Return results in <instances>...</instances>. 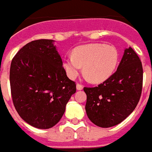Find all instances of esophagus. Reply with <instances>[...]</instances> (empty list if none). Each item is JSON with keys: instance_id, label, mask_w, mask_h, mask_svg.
I'll return each mask as SVG.
<instances>
[{"instance_id": "1", "label": "esophagus", "mask_w": 152, "mask_h": 152, "mask_svg": "<svg viewBox=\"0 0 152 152\" xmlns=\"http://www.w3.org/2000/svg\"><path fill=\"white\" fill-rule=\"evenodd\" d=\"M83 88H84V86H83L82 85H80V84H77V85H76V89H78V90H81Z\"/></svg>"}]
</instances>
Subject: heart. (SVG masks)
I'll use <instances>...</instances> for the list:
<instances>
[{
    "mask_svg": "<svg viewBox=\"0 0 152 152\" xmlns=\"http://www.w3.org/2000/svg\"><path fill=\"white\" fill-rule=\"evenodd\" d=\"M119 61L116 48L104 44H89L76 47L72 56L64 59L63 66L67 76L74 79L83 66L86 79L92 83H101L114 72Z\"/></svg>",
    "mask_w": 152,
    "mask_h": 152,
    "instance_id": "heart-1",
    "label": "heart"
}]
</instances>
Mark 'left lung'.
I'll return each mask as SVG.
<instances>
[{
    "mask_svg": "<svg viewBox=\"0 0 152 152\" xmlns=\"http://www.w3.org/2000/svg\"><path fill=\"white\" fill-rule=\"evenodd\" d=\"M143 71L139 57L131 47L124 50L116 72L96 87H85L86 114L102 128L120 124L134 112L142 89Z\"/></svg>",
    "mask_w": 152,
    "mask_h": 152,
    "instance_id": "8db88e82",
    "label": "left lung"
}]
</instances>
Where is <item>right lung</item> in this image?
Returning a JSON list of instances; mask_svg holds the SVG:
<instances>
[{
  "mask_svg": "<svg viewBox=\"0 0 152 152\" xmlns=\"http://www.w3.org/2000/svg\"><path fill=\"white\" fill-rule=\"evenodd\" d=\"M53 41L40 39L28 43L13 58L10 70L15 109L23 121L38 129L54 126L76 90Z\"/></svg>",
  "mask_w": 152,
  "mask_h": 152,
  "instance_id": "right-lung-1",
  "label": "right lung"
}]
</instances>
